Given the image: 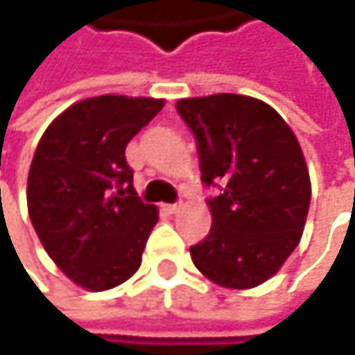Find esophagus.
<instances>
[{
	"label": "esophagus",
	"instance_id": "esophagus-1",
	"mask_svg": "<svg viewBox=\"0 0 355 355\" xmlns=\"http://www.w3.org/2000/svg\"><path fill=\"white\" fill-rule=\"evenodd\" d=\"M180 207H182L180 203H168V205H164L162 209H164L166 214H178V211H180Z\"/></svg>",
	"mask_w": 355,
	"mask_h": 355
}]
</instances>
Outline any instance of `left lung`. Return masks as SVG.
<instances>
[{
  "label": "left lung",
  "instance_id": "8db88e82",
  "mask_svg": "<svg viewBox=\"0 0 355 355\" xmlns=\"http://www.w3.org/2000/svg\"><path fill=\"white\" fill-rule=\"evenodd\" d=\"M177 110L197 139L201 180L224 184L191 259L222 288L261 286L302 239L311 205L302 148L279 112L252 96L182 98Z\"/></svg>",
  "mask_w": 355,
  "mask_h": 355
}]
</instances>
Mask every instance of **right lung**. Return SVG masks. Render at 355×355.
<instances>
[{"instance_id":"1","label":"right lung","mask_w":355,"mask_h":355,"mask_svg":"<svg viewBox=\"0 0 355 355\" xmlns=\"http://www.w3.org/2000/svg\"><path fill=\"white\" fill-rule=\"evenodd\" d=\"M164 98L105 94L65 108L44 129L28 173V216L55 265L80 288L127 282L158 222L141 203L125 148Z\"/></svg>"}]
</instances>
